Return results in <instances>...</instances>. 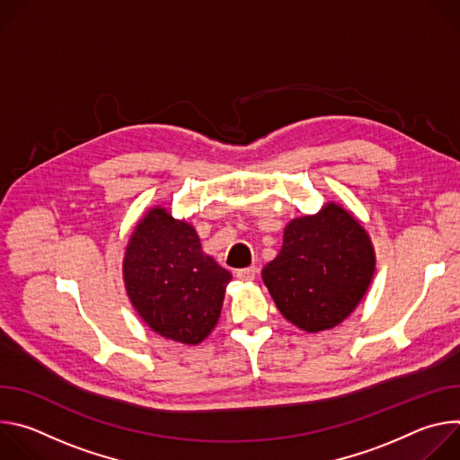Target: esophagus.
Listing matches in <instances>:
<instances>
[{
    "label": "esophagus",
    "mask_w": 460,
    "mask_h": 460,
    "mask_svg": "<svg viewBox=\"0 0 460 460\" xmlns=\"http://www.w3.org/2000/svg\"><path fill=\"white\" fill-rule=\"evenodd\" d=\"M256 275H258V270H256V268H245V270H238V271H236V279H240V280H243V282L254 280Z\"/></svg>",
    "instance_id": "obj_1"
}]
</instances>
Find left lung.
<instances>
[{"mask_svg": "<svg viewBox=\"0 0 460 460\" xmlns=\"http://www.w3.org/2000/svg\"><path fill=\"white\" fill-rule=\"evenodd\" d=\"M375 271L366 229L337 204L293 220L279 256L261 271L279 311L300 330L341 323L362 300Z\"/></svg>", "mask_w": 460, "mask_h": 460, "instance_id": "left-lung-1", "label": "left lung"}]
</instances>
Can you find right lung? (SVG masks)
<instances>
[{"label": "right lung", "instance_id": "add662e5", "mask_svg": "<svg viewBox=\"0 0 460 460\" xmlns=\"http://www.w3.org/2000/svg\"><path fill=\"white\" fill-rule=\"evenodd\" d=\"M231 273L204 254L196 231L165 209L137 226L123 260L127 295L158 335L200 344L217 325Z\"/></svg>", "mask_w": 460, "mask_h": 460}]
</instances>
